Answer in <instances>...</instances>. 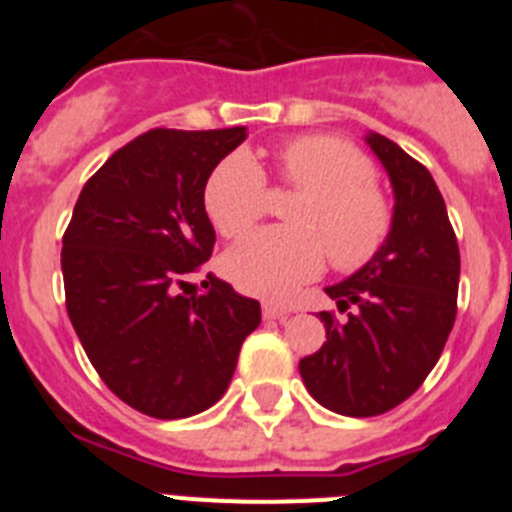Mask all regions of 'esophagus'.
<instances>
[{"label":"esophagus","instance_id":"34e87169","mask_svg":"<svg viewBox=\"0 0 512 512\" xmlns=\"http://www.w3.org/2000/svg\"><path fill=\"white\" fill-rule=\"evenodd\" d=\"M264 318L266 320H284V318H289V307L274 305V302H266V305H264Z\"/></svg>","mask_w":512,"mask_h":512}]
</instances>
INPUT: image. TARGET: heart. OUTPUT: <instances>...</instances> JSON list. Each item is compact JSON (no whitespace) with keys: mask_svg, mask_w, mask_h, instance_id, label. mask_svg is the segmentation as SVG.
<instances>
[{"mask_svg":"<svg viewBox=\"0 0 512 512\" xmlns=\"http://www.w3.org/2000/svg\"><path fill=\"white\" fill-rule=\"evenodd\" d=\"M279 182L297 189L289 228H266L225 256L238 289L287 300L320 277L325 256L341 271L366 266L392 233V205L379 192L377 169L356 146L330 135L292 138L274 153ZM205 212L228 241L243 238L266 210V176L246 153H230L205 182Z\"/></svg>","mask_w":512,"mask_h":512,"instance_id":"1","label":"heart"}]
</instances>
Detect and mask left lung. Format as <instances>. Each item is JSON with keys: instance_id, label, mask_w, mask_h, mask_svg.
<instances>
[{"instance_id": "obj_1", "label": "left lung", "mask_w": 512, "mask_h": 512, "mask_svg": "<svg viewBox=\"0 0 512 512\" xmlns=\"http://www.w3.org/2000/svg\"><path fill=\"white\" fill-rule=\"evenodd\" d=\"M366 143L395 189L392 233L369 264L325 289L346 320L320 312L328 341L300 361L307 392L348 418L397 408L431 374L454 328L461 266L431 171L384 135Z\"/></svg>"}]
</instances>
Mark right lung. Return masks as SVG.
I'll list each match as a JSON object with an SVG mask.
<instances>
[{
  "mask_svg": "<svg viewBox=\"0 0 512 512\" xmlns=\"http://www.w3.org/2000/svg\"><path fill=\"white\" fill-rule=\"evenodd\" d=\"M246 128H153L84 184L63 233L66 310L102 382L158 420L215 405L233 379L261 305L207 274L215 248L205 182Z\"/></svg>",
  "mask_w": 512,
  "mask_h": 512,
  "instance_id": "right-lung-1",
  "label": "right lung"
}]
</instances>
